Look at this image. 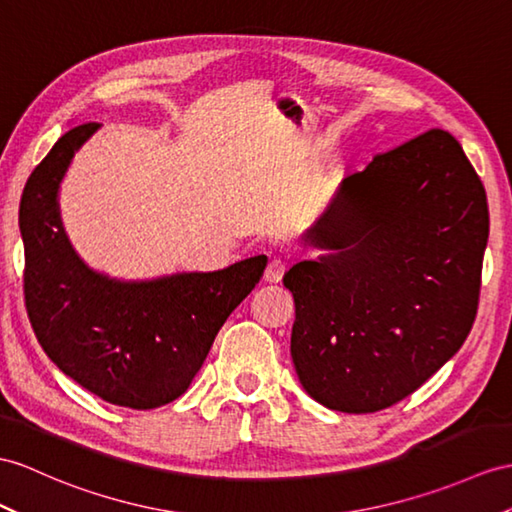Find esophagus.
I'll return each instance as SVG.
<instances>
[{
    "label": "esophagus",
    "mask_w": 512,
    "mask_h": 512,
    "mask_svg": "<svg viewBox=\"0 0 512 512\" xmlns=\"http://www.w3.org/2000/svg\"><path fill=\"white\" fill-rule=\"evenodd\" d=\"M282 276H284V263H282V260L280 258L269 260V265H267V269L263 273V280L267 284H278L282 280Z\"/></svg>",
    "instance_id": "34e87169"
}]
</instances>
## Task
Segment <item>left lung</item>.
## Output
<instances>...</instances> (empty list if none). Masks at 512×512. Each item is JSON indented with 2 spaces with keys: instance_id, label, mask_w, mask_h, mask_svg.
Returning a JSON list of instances; mask_svg holds the SVG:
<instances>
[{
  "instance_id": "8db88e82",
  "label": "left lung",
  "mask_w": 512,
  "mask_h": 512,
  "mask_svg": "<svg viewBox=\"0 0 512 512\" xmlns=\"http://www.w3.org/2000/svg\"><path fill=\"white\" fill-rule=\"evenodd\" d=\"M284 273L304 391L376 413L417 391L465 343L489 241L484 186L450 132L430 130L341 180Z\"/></svg>"
}]
</instances>
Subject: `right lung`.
Returning a JSON list of instances; mask_svg holds the SVG:
<instances>
[{
  "mask_svg": "<svg viewBox=\"0 0 512 512\" xmlns=\"http://www.w3.org/2000/svg\"><path fill=\"white\" fill-rule=\"evenodd\" d=\"M102 128L60 136L23 189L26 308L43 352L104 402L149 410L180 397L202 369L219 328L267 267L258 254L217 271L126 280L89 267L60 217V184Z\"/></svg>",
  "mask_w": 512,
  "mask_h": 512,
  "instance_id": "add662e5",
  "label": "right lung"
}]
</instances>
